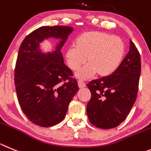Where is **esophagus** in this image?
Masks as SVG:
<instances>
[{"label":"esophagus","instance_id":"1","mask_svg":"<svg viewBox=\"0 0 151 151\" xmlns=\"http://www.w3.org/2000/svg\"><path fill=\"white\" fill-rule=\"evenodd\" d=\"M77 83H78V86L80 88H84V87H86L85 83H83V81H81V80H79L78 82H77Z\"/></svg>","mask_w":151,"mask_h":151}]
</instances>
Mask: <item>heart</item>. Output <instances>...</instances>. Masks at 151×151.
I'll return each mask as SVG.
<instances>
[{
    "label": "heart",
    "mask_w": 151,
    "mask_h": 151,
    "mask_svg": "<svg viewBox=\"0 0 151 151\" xmlns=\"http://www.w3.org/2000/svg\"><path fill=\"white\" fill-rule=\"evenodd\" d=\"M74 45L69 46L65 52L68 66L77 71L78 78L86 80L95 74L99 77H108L116 71L122 64L126 51L124 42L102 31H89L77 37Z\"/></svg>",
    "instance_id": "heart-1"
}]
</instances>
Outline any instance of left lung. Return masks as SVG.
<instances>
[{"label": "left lung", "instance_id": "8db88e82", "mask_svg": "<svg viewBox=\"0 0 151 151\" xmlns=\"http://www.w3.org/2000/svg\"><path fill=\"white\" fill-rule=\"evenodd\" d=\"M115 72L87 84L91 97L86 112L91 124L101 129L118 127L130 112L137 97L141 58L135 44Z\"/></svg>", "mask_w": 151, "mask_h": 151}]
</instances>
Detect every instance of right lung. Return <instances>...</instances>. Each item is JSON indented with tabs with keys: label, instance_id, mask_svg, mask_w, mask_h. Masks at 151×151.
Wrapping results in <instances>:
<instances>
[{
	"label": "right lung",
	"instance_id": "obj_1",
	"mask_svg": "<svg viewBox=\"0 0 151 151\" xmlns=\"http://www.w3.org/2000/svg\"><path fill=\"white\" fill-rule=\"evenodd\" d=\"M72 31L71 27L42 26L27 36L19 47L15 69L18 103L38 126L48 127L61 122L79 90L61 53ZM50 38L59 41L50 52H44L40 44Z\"/></svg>",
	"mask_w": 151,
	"mask_h": 151
}]
</instances>
